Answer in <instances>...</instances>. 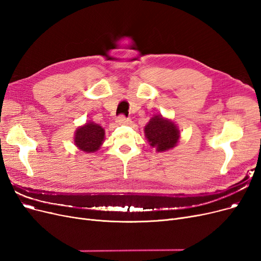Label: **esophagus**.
I'll list each match as a JSON object with an SVG mask.
<instances>
[{
    "label": "esophagus",
    "instance_id": "obj_1",
    "mask_svg": "<svg viewBox=\"0 0 261 261\" xmlns=\"http://www.w3.org/2000/svg\"><path fill=\"white\" fill-rule=\"evenodd\" d=\"M116 122L118 123V125H128V123L130 122V119L126 118L123 115H120V116L117 117Z\"/></svg>",
    "mask_w": 261,
    "mask_h": 261
}]
</instances>
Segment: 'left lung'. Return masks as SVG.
I'll return each mask as SVG.
<instances>
[{"label":"left lung","mask_w":261,"mask_h":261,"mask_svg":"<svg viewBox=\"0 0 261 261\" xmlns=\"http://www.w3.org/2000/svg\"><path fill=\"white\" fill-rule=\"evenodd\" d=\"M145 138L156 152H165L179 143L181 132L176 123L162 115H153L144 128Z\"/></svg>","instance_id":"obj_1"}]
</instances>
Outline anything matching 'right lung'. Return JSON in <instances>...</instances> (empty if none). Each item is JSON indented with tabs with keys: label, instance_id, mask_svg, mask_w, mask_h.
Masks as SVG:
<instances>
[{
	"label": "right lung",
	"instance_id": "right-lung-1",
	"mask_svg": "<svg viewBox=\"0 0 261 261\" xmlns=\"http://www.w3.org/2000/svg\"><path fill=\"white\" fill-rule=\"evenodd\" d=\"M105 129L94 121H88L78 127L74 134L75 146L87 153L96 152L105 141Z\"/></svg>",
	"mask_w": 261,
	"mask_h": 261
}]
</instances>
